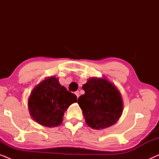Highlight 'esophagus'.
<instances>
[{"mask_svg":"<svg viewBox=\"0 0 159 159\" xmlns=\"http://www.w3.org/2000/svg\"><path fill=\"white\" fill-rule=\"evenodd\" d=\"M75 94L76 95H77V98L80 97V92H79V91H76V92L75 93Z\"/></svg>","mask_w":159,"mask_h":159,"instance_id":"esophagus-1","label":"esophagus"}]
</instances>
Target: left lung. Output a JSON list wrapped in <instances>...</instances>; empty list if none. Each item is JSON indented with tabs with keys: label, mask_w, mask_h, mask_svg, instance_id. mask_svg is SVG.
<instances>
[{
	"label": "left lung",
	"mask_w": 159,
	"mask_h": 159,
	"mask_svg": "<svg viewBox=\"0 0 159 159\" xmlns=\"http://www.w3.org/2000/svg\"><path fill=\"white\" fill-rule=\"evenodd\" d=\"M84 94L77 103L89 127L95 129L111 127L123 111L121 95L116 86L106 78H90L82 86Z\"/></svg>",
	"instance_id": "8db88e82"
}]
</instances>
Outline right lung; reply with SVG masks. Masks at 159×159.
Returning <instances> with one entry per match:
<instances>
[{
	"label": "right lung",
	"instance_id": "add662e5",
	"mask_svg": "<svg viewBox=\"0 0 159 159\" xmlns=\"http://www.w3.org/2000/svg\"><path fill=\"white\" fill-rule=\"evenodd\" d=\"M77 101V96L61 85L58 78L51 77L32 90L28 100V108L32 118L40 125L57 127L62 123L69 106Z\"/></svg>",
	"mask_w": 159,
	"mask_h": 159
}]
</instances>
